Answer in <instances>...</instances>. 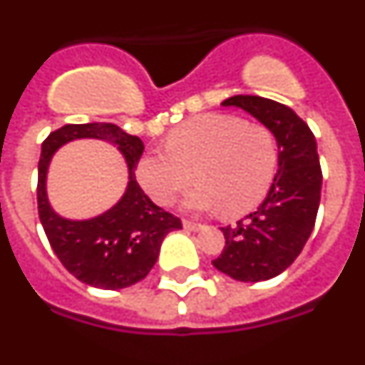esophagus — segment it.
I'll use <instances>...</instances> for the list:
<instances>
[{
	"instance_id": "1",
	"label": "esophagus",
	"mask_w": 365,
	"mask_h": 365,
	"mask_svg": "<svg viewBox=\"0 0 365 365\" xmlns=\"http://www.w3.org/2000/svg\"><path fill=\"white\" fill-rule=\"evenodd\" d=\"M182 225H185V228L186 230H201L202 228V225L201 222H195V221H190V219H185V221H182Z\"/></svg>"
}]
</instances>
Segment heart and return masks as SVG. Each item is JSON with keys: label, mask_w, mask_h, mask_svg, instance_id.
Wrapping results in <instances>:
<instances>
[{"label": "heart", "mask_w": 365, "mask_h": 365, "mask_svg": "<svg viewBox=\"0 0 365 365\" xmlns=\"http://www.w3.org/2000/svg\"><path fill=\"white\" fill-rule=\"evenodd\" d=\"M278 163V140L267 125L206 113L172 130L166 150L144 155L137 179L155 202L170 205L192 185L195 172L201 186L186 197L188 208L243 215L267 197Z\"/></svg>", "instance_id": "b5f03b06"}]
</instances>
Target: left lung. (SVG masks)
Returning a JSON list of instances; mask_svg holds the SVG:
<instances>
[{"label": "left lung", "instance_id": "8db88e82", "mask_svg": "<svg viewBox=\"0 0 365 365\" xmlns=\"http://www.w3.org/2000/svg\"><path fill=\"white\" fill-rule=\"evenodd\" d=\"M248 111L278 140V173L259 208L222 227L225 248L214 267L237 282H265L294 263L316 222L322 168L316 138L291 108L270 98L235 95L222 102Z\"/></svg>", "mask_w": 365, "mask_h": 365}]
</instances>
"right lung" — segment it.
<instances>
[{
	"mask_svg": "<svg viewBox=\"0 0 365 365\" xmlns=\"http://www.w3.org/2000/svg\"><path fill=\"white\" fill-rule=\"evenodd\" d=\"M74 138H102L115 143L130 168L125 197L111 211L87 222H69L50 208L44 177L52 153ZM144 144L109 122L66 124L41 144L38 163V215L45 235L62 265L86 285L117 291L144 279L159 257L160 243L172 230L182 228L179 217L155 205L135 179Z\"/></svg>",
	"mask_w": 365,
	"mask_h": 365,
	"instance_id": "obj_1",
	"label": "right lung"
}]
</instances>
